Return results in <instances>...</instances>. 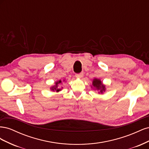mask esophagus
<instances>
[{
    "label": "esophagus",
    "instance_id": "1",
    "mask_svg": "<svg viewBox=\"0 0 149 149\" xmlns=\"http://www.w3.org/2000/svg\"><path fill=\"white\" fill-rule=\"evenodd\" d=\"M75 76L77 78H82L83 76V73H79V74H76V75H75Z\"/></svg>",
    "mask_w": 149,
    "mask_h": 149
}]
</instances>
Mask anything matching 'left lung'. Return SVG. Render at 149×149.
Masks as SVG:
<instances>
[{
	"mask_svg": "<svg viewBox=\"0 0 149 149\" xmlns=\"http://www.w3.org/2000/svg\"><path fill=\"white\" fill-rule=\"evenodd\" d=\"M93 85L94 86V87H96L97 90H100L101 93L105 91V86L102 84V82L100 79H94L93 80Z\"/></svg>",
	"mask_w": 149,
	"mask_h": 149,
	"instance_id": "8db88e82",
	"label": "left lung"
}]
</instances>
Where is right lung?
Listing matches in <instances>:
<instances>
[{
    "label": "right lung",
    "instance_id": "add662e5",
    "mask_svg": "<svg viewBox=\"0 0 149 149\" xmlns=\"http://www.w3.org/2000/svg\"><path fill=\"white\" fill-rule=\"evenodd\" d=\"M61 83V80H60L59 81L56 82V85L55 86H53V87H52V88H51L52 91H56L57 92H58V91H60L61 89L58 88V84H59V83Z\"/></svg>",
    "mask_w": 149,
    "mask_h": 149
}]
</instances>
